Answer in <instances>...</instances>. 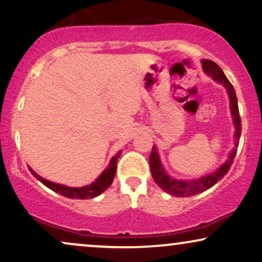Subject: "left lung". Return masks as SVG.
Returning a JSON list of instances; mask_svg holds the SVG:
<instances>
[{
    "instance_id": "1",
    "label": "left lung",
    "mask_w": 262,
    "mask_h": 262,
    "mask_svg": "<svg viewBox=\"0 0 262 262\" xmlns=\"http://www.w3.org/2000/svg\"><path fill=\"white\" fill-rule=\"evenodd\" d=\"M202 69L204 72L211 76L214 81L219 83H223L226 90H228V95L230 99V110H231V115L233 117V124H235V148L232 149L231 153L229 155V159L223 164L222 166H219L217 170L207 175L199 177V179L194 180H177L173 177L167 175V172L164 170L160 162L158 151H157L156 145L152 147L151 155H149V166H151V173L153 180L156 181V183L162 188L164 191H166L167 194L173 195V196L179 198H186L191 196V195L200 194L202 191L210 189L211 187H213L215 183L219 182L223 177H224L230 170V166L232 165L233 158H235L236 152H237V145H238V140L241 137V130H242V123H241V117H239V111H238V104H237V97L236 92L231 82L229 81L226 78L224 72L222 71V68L219 67L217 63H214L213 61L210 60H202Z\"/></svg>"
}]
</instances>
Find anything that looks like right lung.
Wrapping results in <instances>:
<instances>
[{
	"label": "right lung",
	"instance_id": "obj_1",
	"mask_svg": "<svg viewBox=\"0 0 262 262\" xmlns=\"http://www.w3.org/2000/svg\"><path fill=\"white\" fill-rule=\"evenodd\" d=\"M120 156H121V151L118 152L116 156H114L113 158H111L109 165H107L106 169L104 170L102 173H100V176L95 181V182L89 184V186L79 187V188L68 187V186H63V184L51 182V181H48L43 179V177H40L38 173L34 172L30 166L29 169L31 173H32L38 181H40L44 186L50 188V189L54 190L55 193H58L69 199H82L83 200V199H93L98 196V195L102 194L104 190H106L107 188L111 186V183H113L114 181L115 173H116V167H117L116 164H117V159L120 158Z\"/></svg>",
	"mask_w": 262,
	"mask_h": 262
}]
</instances>
